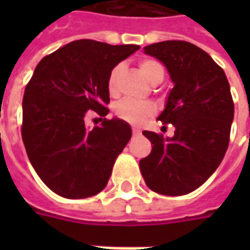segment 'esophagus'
Returning <instances> with one entry per match:
<instances>
[{"instance_id":"34e87169","label":"esophagus","mask_w":250,"mask_h":250,"mask_svg":"<svg viewBox=\"0 0 250 250\" xmlns=\"http://www.w3.org/2000/svg\"><path fill=\"white\" fill-rule=\"evenodd\" d=\"M132 134H134V135H139V134H141V130H138V128H132Z\"/></svg>"}]
</instances>
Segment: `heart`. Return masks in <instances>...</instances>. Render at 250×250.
I'll use <instances>...</instances> for the list:
<instances>
[{
    "label": "heart",
    "mask_w": 250,
    "mask_h": 250,
    "mask_svg": "<svg viewBox=\"0 0 250 250\" xmlns=\"http://www.w3.org/2000/svg\"><path fill=\"white\" fill-rule=\"evenodd\" d=\"M139 68H141L143 76L146 77L151 84H159L165 77V68L159 62L154 59H143L139 62ZM123 71V65L119 64L112 68V71L109 72L108 82V91L111 93L116 92V85H118V79L120 73ZM154 105L147 102H136L131 99H125L115 107V114L119 116L120 119L128 122L131 125H139L145 120L154 114Z\"/></svg>",
    "instance_id": "b5f03b06"
}]
</instances>
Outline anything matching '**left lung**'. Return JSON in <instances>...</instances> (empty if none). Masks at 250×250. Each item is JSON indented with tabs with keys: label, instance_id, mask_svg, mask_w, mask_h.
<instances>
[{
	"label": "left lung",
	"instance_id": "1",
	"mask_svg": "<svg viewBox=\"0 0 250 250\" xmlns=\"http://www.w3.org/2000/svg\"><path fill=\"white\" fill-rule=\"evenodd\" d=\"M166 66L174 87L158 119L175 127L173 138L152 131V145L139 167L146 185L163 195H184L205 184L224 159L234 104L224 69L188 41H162L143 48Z\"/></svg>",
	"mask_w": 250,
	"mask_h": 250
}]
</instances>
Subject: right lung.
I'll return each mask as SVG.
<instances>
[{"mask_svg":"<svg viewBox=\"0 0 250 250\" xmlns=\"http://www.w3.org/2000/svg\"><path fill=\"white\" fill-rule=\"evenodd\" d=\"M141 46L77 40L36 66L22 99L21 135L41 181L64 198H88L108 182L116 157L132 135L119 118L88 130V111L109 109V72Z\"/></svg>","mask_w":250,"mask_h":250,"instance_id":"add662e5","label":"right lung"}]
</instances>
